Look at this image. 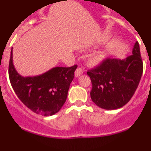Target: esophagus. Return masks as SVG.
<instances>
[{
  "label": "esophagus",
  "instance_id": "esophagus-1",
  "mask_svg": "<svg viewBox=\"0 0 151 151\" xmlns=\"http://www.w3.org/2000/svg\"><path fill=\"white\" fill-rule=\"evenodd\" d=\"M82 73H83V70H82V68H77L76 72H75V76L76 77H79L80 76H82Z\"/></svg>",
  "mask_w": 151,
  "mask_h": 151
}]
</instances>
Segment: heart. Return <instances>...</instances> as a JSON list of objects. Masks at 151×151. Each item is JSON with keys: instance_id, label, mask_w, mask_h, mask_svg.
<instances>
[{"instance_id": "1", "label": "heart", "mask_w": 151, "mask_h": 151, "mask_svg": "<svg viewBox=\"0 0 151 151\" xmlns=\"http://www.w3.org/2000/svg\"><path fill=\"white\" fill-rule=\"evenodd\" d=\"M104 59V54H96V55L93 56V57L91 58V64H97L101 63L103 60Z\"/></svg>"}]
</instances>
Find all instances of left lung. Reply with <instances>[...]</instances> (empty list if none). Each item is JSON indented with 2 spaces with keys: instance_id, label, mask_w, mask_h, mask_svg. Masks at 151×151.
Returning <instances> with one entry per match:
<instances>
[{
  "instance_id": "1",
  "label": "left lung",
  "mask_w": 151,
  "mask_h": 151,
  "mask_svg": "<svg viewBox=\"0 0 151 151\" xmlns=\"http://www.w3.org/2000/svg\"><path fill=\"white\" fill-rule=\"evenodd\" d=\"M142 73L143 63L136 41L132 55L123 60L107 58L87 72L91 80L92 101L105 110L122 107L134 95Z\"/></svg>"
}]
</instances>
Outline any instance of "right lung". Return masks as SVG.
Returning <instances> with one entry per match:
<instances>
[{
  "label": "right lung",
  "instance_id": "1",
  "mask_svg": "<svg viewBox=\"0 0 151 151\" xmlns=\"http://www.w3.org/2000/svg\"><path fill=\"white\" fill-rule=\"evenodd\" d=\"M77 65L54 67L36 76L23 77L16 70L13 47L9 63V78L17 97L34 113L49 116L59 112L67 97Z\"/></svg>",
  "mask_w": 151,
  "mask_h": 151
}]
</instances>
